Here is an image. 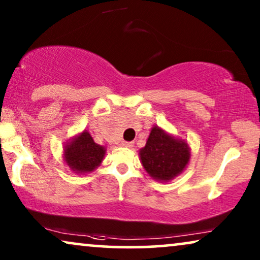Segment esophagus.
Returning <instances> with one entry per match:
<instances>
[{
  "label": "esophagus",
  "instance_id": "esophagus-1",
  "mask_svg": "<svg viewBox=\"0 0 260 260\" xmlns=\"http://www.w3.org/2000/svg\"><path fill=\"white\" fill-rule=\"evenodd\" d=\"M120 145H122V147H125V148H131L134 145V143H133V142L123 141V142H120Z\"/></svg>",
  "mask_w": 260,
  "mask_h": 260
}]
</instances>
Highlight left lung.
<instances>
[{"label": "left lung", "mask_w": 260, "mask_h": 260, "mask_svg": "<svg viewBox=\"0 0 260 260\" xmlns=\"http://www.w3.org/2000/svg\"><path fill=\"white\" fill-rule=\"evenodd\" d=\"M140 158L149 176L156 181L168 182L186 168L190 150L184 141L167 134L161 127L154 126L145 147L140 150Z\"/></svg>", "instance_id": "8db88e82"}]
</instances>
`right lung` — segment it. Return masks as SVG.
Returning <instances> with one entry per match:
<instances>
[{"mask_svg":"<svg viewBox=\"0 0 260 260\" xmlns=\"http://www.w3.org/2000/svg\"><path fill=\"white\" fill-rule=\"evenodd\" d=\"M106 149L93 141L90 133L84 130L67 142L63 148V159L72 172L91 173L101 165Z\"/></svg>","mask_w":260,"mask_h":260,"instance_id":"right-lung-1","label":"right lung"}]
</instances>
